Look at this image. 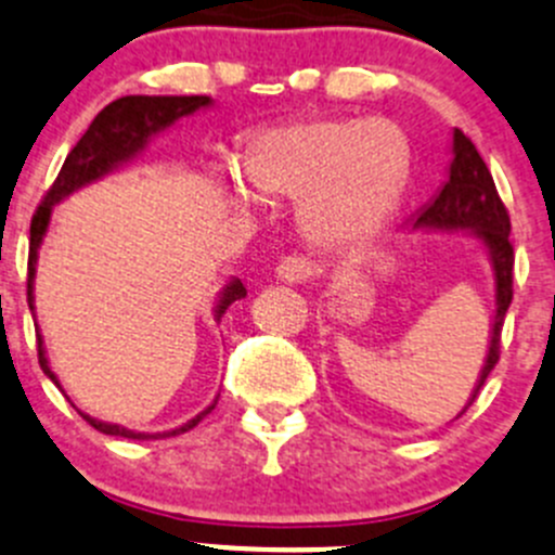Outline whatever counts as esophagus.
I'll return each mask as SVG.
<instances>
[{
	"label": "esophagus",
	"mask_w": 555,
	"mask_h": 555,
	"mask_svg": "<svg viewBox=\"0 0 555 555\" xmlns=\"http://www.w3.org/2000/svg\"><path fill=\"white\" fill-rule=\"evenodd\" d=\"M320 271H323V266H320L318 260H314L312 254H301V251H293L287 254L282 262H279L276 273L282 282H312L314 276H320Z\"/></svg>",
	"instance_id": "1"
}]
</instances>
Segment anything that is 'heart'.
<instances>
[{
    "mask_svg": "<svg viewBox=\"0 0 555 555\" xmlns=\"http://www.w3.org/2000/svg\"><path fill=\"white\" fill-rule=\"evenodd\" d=\"M243 172L266 194L307 196V227L320 243L366 241L400 202L411 144L400 126L364 117H318L260 133Z\"/></svg>",
    "mask_w": 555,
    "mask_h": 555,
    "instance_id": "heart-1",
    "label": "heart"
}]
</instances>
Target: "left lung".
Listing matches in <instances>:
<instances>
[{"label": "left lung", "instance_id": "obj_1", "mask_svg": "<svg viewBox=\"0 0 555 555\" xmlns=\"http://www.w3.org/2000/svg\"><path fill=\"white\" fill-rule=\"evenodd\" d=\"M413 227H435V230H474L481 237L493 257L495 268V320L490 334V350L479 383L474 388L470 402L479 397L481 386L488 380L490 370L499 364L501 356V328H504L506 309L512 304V268H515V248L509 241V210L495 191L493 175L481 160L463 131H454V160L449 169V180L422 214L413 219ZM468 402V405H470Z\"/></svg>", "mask_w": 555, "mask_h": 555}]
</instances>
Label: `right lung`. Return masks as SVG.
I'll return each instance as SVG.
<instances>
[{"mask_svg": "<svg viewBox=\"0 0 555 555\" xmlns=\"http://www.w3.org/2000/svg\"><path fill=\"white\" fill-rule=\"evenodd\" d=\"M207 103H210V98L207 95H126V98H117V101H112L108 106H103L101 112H98V117L92 120V126L87 128L85 137H81L79 142H76V147L67 153L60 175H56L54 183L49 185V191L43 194V199H40L38 210H35L33 216V227H29V262H27L29 309H33L35 260H38V246L46 235V227H49L51 207H54L62 196L70 194V191L92 183V180H98L101 175L112 172L117 164L131 158L133 153H139V150L144 147V142H147V137H153L155 131L172 126L178 117L196 112V108L207 106ZM243 295H246V287H243L241 279L227 284L224 295H221V301H219V309H216V318H221V314L227 312V307L235 304L237 298H243ZM38 361H40V370L56 383L54 372L49 370V361H46L43 348H40V339H38ZM216 402L210 408H205L199 416L185 422L183 427L172 429V433H155V435L133 433V429L117 427V424L95 422V418L90 416L85 418L103 435H120V438H133V441H147V438H172V435L189 433V429H194L207 413L214 411Z\"/></svg>", "mask_w": 555, "mask_h": 555, "instance_id": "right-lung-1", "label": "right lung"}]
</instances>
